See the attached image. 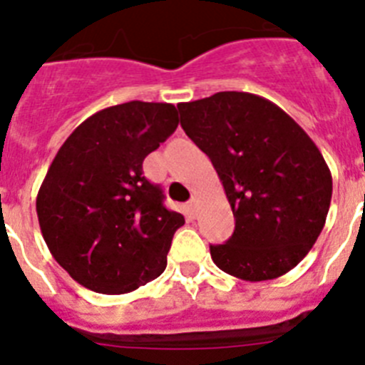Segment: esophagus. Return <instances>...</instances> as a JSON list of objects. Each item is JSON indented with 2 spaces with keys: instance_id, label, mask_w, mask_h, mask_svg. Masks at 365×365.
Masks as SVG:
<instances>
[{
  "instance_id": "34e87169",
  "label": "esophagus",
  "mask_w": 365,
  "mask_h": 365,
  "mask_svg": "<svg viewBox=\"0 0 365 365\" xmlns=\"http://www.w3.org/2000/svg\"><path fill=\"white\" fill-rule=\"evenodd\" d=\"M186 210H188V214L193 217L195 212H197V201H195V199H190V201L186 202Z\"/></svg>"
}]
</instances>
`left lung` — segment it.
Masks as SVG:
<instances>
[{"label":"left lung","instance_id":"left-lung-1","mask_svg":"<svg viewBox=\"0 0 365 365\" xmlns=\"http://www.w3.org/2000/svg\"><path fill=\"white\" fill-rule=\"evenodd\" d=\"M180 125L208 155L235 217L225 245H210L222 272L265 282L307 256L327 219L333 177L320 150L263 96L221 91L177 104Z\"/></svg>","mask_w":365,"mask_h":365}]
</instances>
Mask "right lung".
Segmentation results:
<instances>
[{"label": "right lung", "instance_id": "right-lung-1", "mask_svg": "<svg viewBox=\"0 0 365 365\" xmlns=\"http://www.w3.org/2000/svg\"><path fill=\"white\" fill-rule=\"evenodd\" d=\"M179 125L173 104L125 102L95 113L67 137L36 197L54 259L89 291L125 294L166 269L185 217L164 206L143 163Z\"/></svg>", "mask_w": 365, "mask_h": 365}]
</instances>
